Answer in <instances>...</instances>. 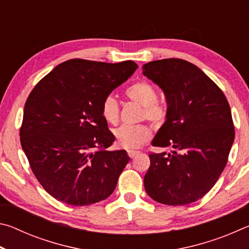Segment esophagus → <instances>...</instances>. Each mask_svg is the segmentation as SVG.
<instances>
[{
    "instance_id": "1",
    "label": "esophagus",
    "mask_w": 249,
    "mask_h": 249,
    "mask_svg": "<svg viewBox=\"0 0 249 249\" xmlns=\"http://www.w3.org/2000/svg\"><path fill=\"white\" fill-rule=\"evenodd\" d=\"M127 154H128V156H129L130 158H134L135 156L138 154V151H136V150H128Z\"/></svg>"
}]
</instances>
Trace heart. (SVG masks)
<instances>
[{"instance_id":"heart-1","label":"heart","mask_w":249,"mask_h":249,"mask_svg":"<svg viewBox=\"0 0 249 249\" xmlns=\"http://www.w3.org/2000/svg\"><path fill=\"white\" fill-rule=\"evenodd\" d=\"M126 95L144 107L145 117L154 124H160L165 120L166 113L160 105L157 104L158 94L155 88L146 81L133 83L126 89ZM101 113L105 121L115 124L119 121L120 105L113 94L105 96L101 104ZM151 130L147 125L128 126L122 125L114 130V136L117 145L125 149H136L148 142Z\"/></svg>"}]
</instances>
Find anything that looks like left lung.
<instances>
[{"instance_id":"left-lung-1","label":"left lung","mask_w":249,"mask_h":249,"mask_svg":"<svg viewBox=\"0 0 249 249\" xmlns=\"http://www.w3.org/2000/svg\"><path fill=\"white\" fill-rule=\"evenodd\" d=\"M142 74L167 101L166 122L151 145L172 148L149 155L145 190L159 203L190 204L213 188L226 166L235 137L230 104L203 71L182 59L150 61Z\"/></svg>"}]
</instances>
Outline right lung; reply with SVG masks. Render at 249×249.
<instances>
[{"label":"right lung","instance_id":"right-lung-1","mask_svg":"<svg viewBox=\"0 0 249 249\" xmlns=\"http://www.w3.org/2000/svg\"><path fill=\"white\" fill-rule=\"evenodd\" d=\"M137 68L130 60L71 59L53 68L28 95L20 144L34 175L54 199L82 206L114 191L130 158L125 150H104L115 137L101 104Z\"/></svg>","mask_w":249,"mask_h":249}]
</instances>
